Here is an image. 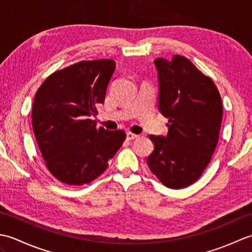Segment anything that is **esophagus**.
Instances as JSON below:
<instances>
[{"mask_svg": "<svg viewBox=\"0 0 252 252\" xmlns=\"http://www.w3.org/2000/svg\"><path fill=\"white\" fill-rule=\"evenodd\" d=\"M137 136H138V135L133 134V133H131V132H127V133H126V140H127V141L134 140V138H136Z\"/></svg>", "mask_w": 252, "mask_h": 252, "instance_id": "obj_1", "label": "esophagus"}]
</instances>
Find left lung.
Masks as SVG:
<instances>
[{
	"mask_svg": "<svg viewBox=\"0 0 252 252\" xmlns=\"http://www.w3.org/2000/svg\"><path fill=\"white\" fill-rule=\"evenodd\" d=\"M158 108L169 119L167 136L149 135L155 149L146 162L169 189H184L200 178L215 153L223 107L211 78L184 56L155 60Z\"/></svg>",
	"mask_w": 252,
	"mask_h": 252,
	"instance_id": "left-lung-1",
	"label": "left lung"
}]
</instances>
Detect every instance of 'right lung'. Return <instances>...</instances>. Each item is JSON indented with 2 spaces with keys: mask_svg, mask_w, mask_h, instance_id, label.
I'll use <instances>...</instances> for the list:
<instances>
[{
  "mask_svg": "<svg viewBox=\"0 0 252 252\" xmlns=\"http://www.w3.org/2000/svg\"><path fill=\"white\" fill-rule=\"evenodd\" d=\"M115 69L111 60L82 61L52 73L36 91L33 132L47 169L63 183L83 185L98 178L126 140L125 131L96 127L91 119Z\"/></svg>",
  "mask_w": 252,
  "mask_h": 252,
  "instance_id": "right-lung-1",
  "label": "right lung"
}]
</instances>
